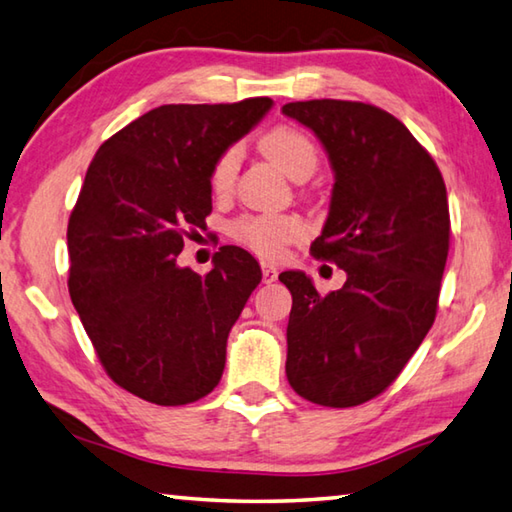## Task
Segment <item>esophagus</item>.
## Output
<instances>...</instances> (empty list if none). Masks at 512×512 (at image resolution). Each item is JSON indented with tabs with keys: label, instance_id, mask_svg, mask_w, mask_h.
<instances>
[{
	"label": "esophagus",
	"instance_id": "esophagus-1",
	"mask_svg": "<svg viewBox=\"0 0 512 512\" xmlns=\"http://www.w3.org/2000/svg\"><path fill=\"white\" fill-rule=\"evenodd\" d=\"M261 270H263V281L265 283H274L276 276H279V270H276V265H272V263H263Z\"/></svg>",
	"mask_w": 512,
	"mask_h": 512
}]
</instances>
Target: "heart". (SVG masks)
<instances>
[{"label":"heart","mask_w":512,"mask_h":512,"mask_svg":"<svg viewBox=\"0 0 512 512\" xmlns=\"http://www.w3.org/2000/svg\"><path fill=\"white\" fill-rule=\"evenodd\" d=\"M263 150L279 164L292 179L310 177L319 164V152L301 128L281 123L267 130L261 137ZM240 168V148L229 146L213 161L209 184L213 193H227ZM233 238L256 251L258 256L274 258L285 245L299 240L306 233V224L297 215H242L231 227Z\"/></svg>","instance_id":"b5f03b06"}]
</instances>
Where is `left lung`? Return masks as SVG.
Masks as SVG:
<instances>
[{"instance_id":"left-lung-1","label":"left lung","mask_w":512,"mask_h":512,"mask_svg":"<svg viewBox=\"0 0 512 512\" xmlns=\"http://www.w3.org/2000/svg\"><path fill=\"white\" fill-rule=\"evenodd\" d=\"M283 114L317 134L335 170L330 213L310 254L346 272L319 294L283 272L292 294L290 387L321 407H357L398 378L432 328L450 251L441 170L396 116L360 101H297Z\"/></svg>"}]
</instances>
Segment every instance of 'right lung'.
<instances>
[{
  "label": "right lung",
  "mask_w": 512,
  "mask_h": 512,
  "mask_svg": "<svg viewBox=\"0 0 512 512\" xmlns=\"http://www.w3.org/2000/svg\"><path fill=\"white\" fill-rule=\"evenodd\" d=\"M272 107L256 96L161 105L96 150L67 224L69 297L105 373L141 400L188 405L222 378L227 337L263 274L224 245L200 276L177 265L206 227L213 161Z\"/></svg>",
  "instance_id": "obj_1"
}]
</instances>
